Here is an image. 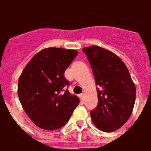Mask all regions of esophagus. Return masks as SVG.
<instances>
[{
	"mask_svg": "<svg viewBox=\"0 0 151 151\" xmlns=\"http://www.w3.org/2000/svg\"><path fill=\"white\" fill-rule=\"evenodd\" d=\"M79 98H80V100H81L82 101H84V95H83V94L79 95Z\"/></svg>",
	"mask_w": 151,
	"mask_h": 151,
	"instance_id": "34e87169",
	"label": "esophagus"
}]
</instances>
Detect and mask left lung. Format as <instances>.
Here are the masks:
<instances>
[{
	"label": "left lung",
	"instance_id": "8db88e82",
	"mask_svg": "<svg viewBox=\"0 0 151 151\" xmlns=\"http://www.w3.org/2000/svg\"><path fill=\"white\" fill-rule=\"evenodd\" d=\"M98 86V104L90 111L97 129L106 132L121 128L129 119L136 101V86L122 59L98 46L83 49Z\"/></svg>",
	"mask_w": 151,
	"mask_h": 151
}]
</instances>
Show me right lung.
Here are the masks:
<instances>
[{"label": "right lung", "mask_w": 151, "mask_h": 151, "mask_svg": "<svg viewBox=\"0 0 151 151\" xmlns=\"http://www.w3.org/2000/svg\"><path fill=\"white\" fill-rule=\"evenodd\" d=\"M78 55L75 50L50 47L32 57L19 79L18 95L32 122L45 130L63 127L79 104L68 90L64 73Z\"/></svg>", "instance_id": "add662e5"}]
</instances>
